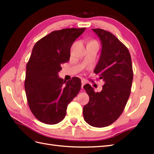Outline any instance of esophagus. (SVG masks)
Instances as JSON below:
<instances>
[{"mask_svg": "<svg viewBox=\"0 0 154 154\" xmlns=\"http://www.w3.org/2000/svg\"><path fill=\"white\" fill-rule=\"evenodd\" d=\"M85 82L84 81H81V88H82V89H83V86L85 85Z\"/></svg>", "mask_w": 154, "mask_h": 154, "instance_id": "34e87169", "label": "esophagus"}]
</instances>
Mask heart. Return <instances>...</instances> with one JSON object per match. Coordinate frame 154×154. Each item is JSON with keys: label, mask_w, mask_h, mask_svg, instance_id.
Masks as SVG:
<instances>
[{"label": "heart", "mask_w": 154, "mask_h": 154, "mask_svg": "<svg viewBox=\"0 0 154 154\" xmlns=\"http://www.w3.org/2000/svg\"><path fill=\"white\" fill-rule=\"evenodd\" d=\"M92 42H97L96 41H92Z\"/></svg>", "instance_id": "b5f03b06"}]
</instances>
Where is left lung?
<instances>
[{
	"mask_svg": "<svg viewBox=\"0 0 154 154\" xmlns=\"http://www.w3.org/2000/svg\"><path fill=\"white\" fill-rule=\"evenodd\" d=\"M93 30L102 44L101 55L94 72L105 83L101 92L89 84L83 88L89 97L83 106V116L89 125L103 128L119 119L128 100L133 80L132 64L128 48L115 35L103 29Z\"/></svg>",
	"mask_w": 154,
	"mask_h": 154,
	"instance_id": "1",
	"label": "left lung"
}]
</instances>
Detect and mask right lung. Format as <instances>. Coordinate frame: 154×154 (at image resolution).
Listing matches in <instances>:
<instances>
[{
  "mask_svg": "<svg viewBox=\"0 0 154 154\" xmlns=\"http://www.w3.org/2000/svg\"><path fill=\"white\" fill-rule=\"evenodd\" d=\"M86 28L55 30L38 40L26 65L24 88L32 114L40 122L55 124L63 120L68 104L77 95L81 81L58 77L61 65L69 60L70 50Z\"/></svg>",
  "mask_w": 154,
  "mask_h": 154,
  "instance_id": "obj_1",
  "label": "right lung"
}]
</instances>
